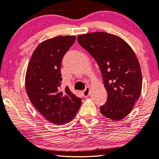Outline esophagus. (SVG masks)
<instances>
[{
    "mask_svg": "<svg viewBox=\"0 0 159 159\" xmlns=\"http://www.w3.org/2000/svg\"><path fill=\"white\" fill-rule=\"evenodd\" d=\"M89 91H90V88L89 87V86H87V87H86L85 89H84L83 92V95H84V97H88L89 95Z\"/></svg>",
    "mask_w": 159,
    "mask_h": 159,
    "instance_id": "obj_1",
    "label": "esophagus"
}]
</instances>
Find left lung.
I'll list each match as a JSON object with an SVG mask.
<instances>
[{
    "label": "left lung",
    "instance_id": "8db88e82",
    "mask_svg": "<svg viewBox=\"0 0 159 159\" xmlns=\"http://www.w3.org/2000/svg\"><path fill=\"white\" fill-rule=\"evenodd\" d=\"M78 42L100 69L107 93L101 113L110 119L121 120L132 111L141 93L143 78L134 52L122 39L103 32L78 35Z\"/></svg>",
    "mask_w": 159,
    "mask_h": 159
}]
</instances>
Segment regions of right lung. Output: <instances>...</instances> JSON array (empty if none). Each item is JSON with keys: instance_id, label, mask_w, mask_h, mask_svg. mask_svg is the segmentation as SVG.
Returning <instances> with one entry per match:
<instances>
[{"instance_id": "right-lung-1", "label": "right lung", "mask_w": 159, "mask_h": 159, "mask_svg": "<svg viewBox=\"0 0 159 159\" xmlns=\"http://www.w3.org/2000/svg\"><path fill=\"white\" fill-rule=\"evenodd\" d=\"M75 41V36L65 35L42 42L27 69L25 86L30 100L46 120L57 125L70 121L81 105V99L67 86L61 89L63 57Z\"/></svg>"}]
</instances>
